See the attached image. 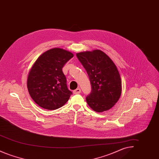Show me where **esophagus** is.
I'll return each instance as SVG.
<instances>
[{
    "label": "esophagus",
    "mask_w": 159,
    "mask_h": 159,
    "mask_svg": "<svg viewBox=\"0 0 159 159\" xmlns=\"http://www.w3.org/2000/svg\"><path fill=\"white\" fill-rule=\"evenodd\" d=\"M74 93L75 94H78V93H80L81 92V89L80 88H77L76 89H75V91H73Z\"/></svg>",
    "instance_id": "esophagus-1"
}]
</instances>
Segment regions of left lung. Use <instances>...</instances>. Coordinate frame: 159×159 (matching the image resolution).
<instances>
[{"label":"left lung","instance_id":"1","mask_svg":"<svg viewBox=\"0 0 159 159\" xmlns=\"http://www.w3.org/2000/svg\"><path fill=\"white\" fill-rule=\"evenodd\" d=\"M85 68L92 90L86 100L91 108L100 113L107 111L118 101L121 93L119 72L110 58L98 49L76 53Z\"/></svg>","mask_w":159,"mask_h":159}]
</instances>
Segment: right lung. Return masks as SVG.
<instances>
[{"label": "right lung", "instance_id": "right-lung-1", "mask_svg": "<svg viewBox=\"0 0 159 159\" xmlns=\"http://www.w3.org/2000/svg\"><path fill=\"white\" fill-rule=\"evenodd\" d=\"M73 57L71 52L56 48L42 53L35 61L29 73L27 86L38 106L52 110L68 101L72 92L67 88L62 69Z\"/></svg>", "mask_w": 159, "mask_h": 159}]
</instances>
